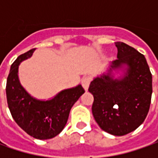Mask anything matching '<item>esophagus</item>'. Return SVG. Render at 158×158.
<instances>
[{"label": "esophagus", "instance_id": "esophagus-1", "mask_svg": "<svg viewBox=\"0 0 158 158\" xmlns=\"http://www.w3.org/2000/svg\"><path fill=\"white\" fill-rule=\"evenodd\" d=\"M90 82H91V77H89V76H85V77H83V79L82 80V87L85 89V90L88 89L89 85Z\"/></svg>", "mask_w": 158, "mask_h": 158}]
</instances>
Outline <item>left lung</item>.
<instances>
[{
  "instance_id": "left-lung-1",
  "label": "left lung",
  "mask_w": 158,
  "mask_h": 158,
  "mask_svg": "<svg viewBox=\"0 0 158 158\" xmlns=\"http://www.w3.org/2000/svg\"><path fill=\"white\" fill-rule=\"evenodd\" d=\"M118 59L108 73L96 77L89 91L93 95L92 114L101 128L121 136L143 124L149 112L152 75L144 55L123 42H115ZM127 67L123 77L115 79L113 70Z\"/></svg>"
}]
</instances>
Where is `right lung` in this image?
Listing matches in <instances>:
<instances>
[{"label": "right lung", "mask_w": 158, "mask_h": 158, "mask_svg": "<svg viewBox=\"0 0 158 158\" xmlns=\"http://www.w3.org/2000/svg\"><path fill=\"white\" fill-rule=\"evenodd\" d=\"M35 49L19 55L11 65L6 85L7 102L14 120L23 130L36 139L46 140L62 131L72 106L85 90L82 85H78L60 91L51 100L32 98L19 82L18 66L31 57Z\"/></svg>", "instance_id": "1"}]
</instances>
